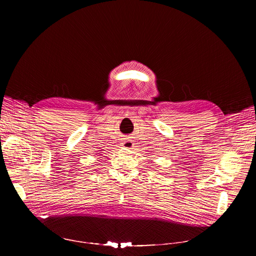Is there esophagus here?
<instances>
[{
  "label": "esophagus",
  "mask_w": 256,
  "mask_h": 256,
  "mask_svg": "<svg viewBox=\"0 0 256 256\" xmlns=\"http://www.w3.org/2000/svg\"><path fill=\"white\" fill-rule=\"evenodd\" d=\"M130 138H124V140L122 142V146L124 148H126V149H132V147H134V144H132V140H130Z\"/></svg>",
  "instance_id": "1"
}]
</instances>
